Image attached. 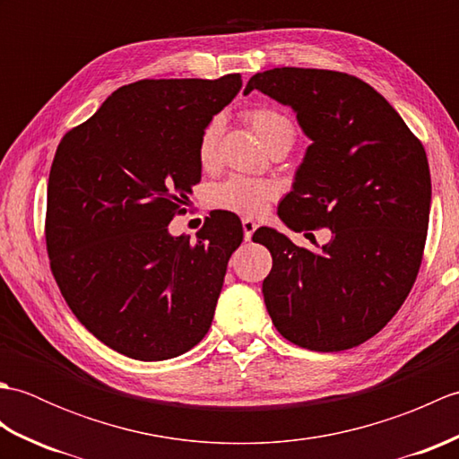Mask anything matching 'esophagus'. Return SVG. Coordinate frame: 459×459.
I'll return each mask as SVG.
<instances>
[{"instance_id": "esophagus-1", "label": "esophagus", "mask_w": 459, "mask_h": 459, "mask_svg": "<svg viewBox=\"0 0 459 459\" xmlns=\"http://www.w3.org/2000/svg\"><path fill=\"white\" fill-rule=\"evenodd\" d=\"M258 229V224H256V221H252V219H242V230H245V238L247 240H250L252 238V235H255V230Z\"/></svg>"}]
</instances>
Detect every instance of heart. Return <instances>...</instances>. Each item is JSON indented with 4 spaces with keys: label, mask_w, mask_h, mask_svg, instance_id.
Masks as SVG:
<instances>
[{
    "label": "heart",
    "mask_w": 459,
    "mask_h": 459,
    "mask_svg": "<svg viewBox=\"0 0 459 459\" xmlns=\"http://www.w3.org/2000/svg\"><path fill=\"white\" fill-rule=\"evenodd\" d=\"M245 118L256 132L262 143L268 145L274 140L294 142V122L286 114L272 108V106H252L245 112ZM222 132V120L212 118L201 130L197 143V158L204 169H211L219 160V140ZM278 195L276 185L268 179L247 178V175H230L211 189V203L214 207L237 212V214H258Z\"/></svg>",
    "instance_id": "b5f03b06"
}]
</instances>
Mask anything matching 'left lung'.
<instances>
[{
	"mask_svg": "<svg viewBox=\"0 0 459 459\" xmlns=\"http://www.w3.org/2000/svg\"><path fill=\"white\" fill-rule=\"evenodd\" d=\"M255 89L290 106L311 140L278 217L307 238L332 230L317 250L274 229L255 232L272 255L262 281L272 324L311 351L357 347L393 319L420 270L432 201L426 152L357 76L281 66L252 76L245 94Z\"/></svg>",
	"mask_w": 459,
	"mask_h": 459,
	"instance_id": "1",
	"label": "left lung"
}]
</instances>
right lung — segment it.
Here are the masks:
<instances>
[{
    "label": "right lung",
    "mask_w": 459,
    "mask_h": 459,
    "mask_svg": "<svg viewBox=\"0 0 459 459\" xmlns=\"http://www.w3.org/2000/svg\"><path fill=\"white\" fill-rule=\"evenodd\" d=\"M240 86V74L126 84L58 143L45 221L53 276L76 319L126 357L173 359L211 327L240 219L212 211L195 242L168 224L201 181V130Z\"/></svg>",
    "instance_id": "1"
}]
</instances>
